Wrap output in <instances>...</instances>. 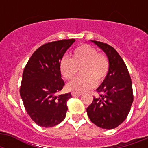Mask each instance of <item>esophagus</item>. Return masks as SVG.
<instances>
[{
	"mask_svg": "<svg viewBox=\"0 0 148 148\" xmlns=\"http://www.w3.org/2000/svg\"><path fill=\"white\" fill-rule=\"evenodd\" d=\"M71 95L73 97H77V96H81V93H77V92H72Z\"/></svg>",
	"mask_w": 148,
	"mask_h": 148,
	"instance_id": "obj_1",
	"label": "esophagus"
}]
</instances>
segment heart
Listing matches in <instances>:
<instances>
[{"label": "heart", "mask_w": 148, "mask_h": 148, "mask_svg": "<svg viewBox=\"0 0 148 148\" xmlns=\"http://www.w3.org/2000/svg\"><path fill=\"white\" fill-rule=\"evenodd\" d=\"M71 59L66 56L59 62V70L66 80H71L77 74L81 76L67 84L71 91L82 93L93 88L96 84H101L109 71V60L107 56L88 45H82L73 51Z\"/></svg>", "instance_id": "obj_1"}]
</instances>
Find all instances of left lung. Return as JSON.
Segmentation results:
<instances>
[{"instance_id": "left-lung-1", "label": "left lung", "mask_w": 148, "mask_h": 148, "mask_svg": "<svg viewBox=\"0 0 148 148\" xmlns=\"http://www.w3.org/2000/svg\"><path fill=\"white\" fill-rule=\"evenodd\" d=\"M108 56L109 71L97 91L98 97L87 108L92 123L101 128L117 127L126 119L134 101L131 77L125 63L113 47L105 43L91 40Z\"/></svg>"}]
</instances>
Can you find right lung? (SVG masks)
Segmentation results:
<instances>
[{
	"instance_id": "1",
	"label": "right lung",
	"mask_w": 148,
	"mask_h": 148,
	"mask_svg": "<svg viewBox=\"0 0 148 148\" xmlns=\"http://www.w3.org/2000/svg\"><path fill=\"white\" fill-rule=\"evenodd\" d=\"M74 39L47 43L34 51L24 67L20 95L27 113L36 124L50 127L66 117L71 93L58 95L64 82L59 62Z\"/></svg>"
}]
</instances>
